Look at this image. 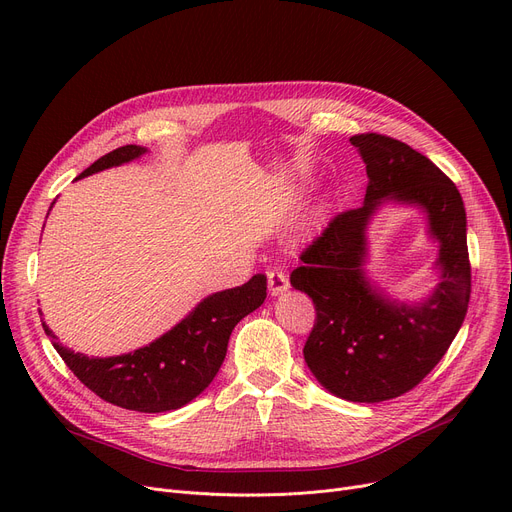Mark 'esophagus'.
<instances>
[{
  "label": "esophagus",
  "instance_id": "esophagus-1",
  "mask_svg": "<svg viewBox=\"0 0 512 512\" xmlns=\"http://www.w3.org/2000/svg\"><path fill=\"white\" fill-rule=\"evenodd\" d=\"M267 288H270L274 297H276V294L286 292L290 288L288 276L282 270H270V272H267Z\"/></svg>",
  "mask_w": 512,
  "mask_h": 512
}]
</instances>
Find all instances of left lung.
Segmentation results:
<instances>
[{
	"label": "left lung",
	"instance_id": "8db88e82",
	"mask_svg": "<svg viewBox=\"0 0 512 512\" xmlns=\"http://www.w3.org/2000/svg\"><path fill=\"white\" fill-rule=\"evenodd\" d=\"M367 170L365 203L328 222L301 253L292 288L315 305L303 355L317 382L353 402H380L413 390L446 355L471 297L467 215L459 188L425 155L386 134L351 137ZM426 209L441 242V284L427 302L398 306L364 278V228L382 200Z\"/></svg>",
	"mask_w": 512,
	"mask_h": 512
}]
</instances>
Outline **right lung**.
I'll return each mask as SVG.
<instances>
[{"label":"right lung","instance_id":"obj_1","mask_svg":"<svg viewBox=\"0 0 512 512\" xmlns=\"http://www.w3.org/2000/svg\"><path fill=\"white\" fill-rule=\"evenodd\" d=\"M145 151L139 145L118 147L99 157L76 180L126 164ZM265 290V274H255L247 284L215 292L168 334L120 357L99 359L74 353L58 342L45 321L43 330L70 371L99 398L128 411L166 413L184 407L211 384L224 363L234 326L263 305Z\"/></svg>","mask_w":512,"mask_h":512}]
</instances>
